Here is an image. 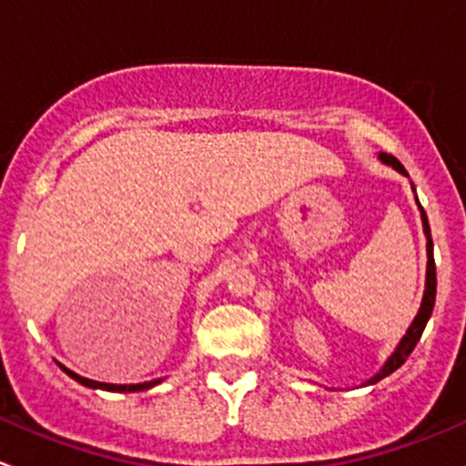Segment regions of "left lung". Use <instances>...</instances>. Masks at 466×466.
Wrapping results in <instances>:
<instances>
[{
    "label": "left lung",
    "mask_w": 466,
    "mask_h": 466,
    "mask_svg": "<svg viewBox=\"0 0 466 466\" xmlns=\"http://www.w3.org/2000/svg\"><path fill=\"white\" fill-rule=\"evenodd\" d=\"M379 159L383 163H388V166H392L395 170H400L401 175H406L404 166H401L400 161L395 159L392 155H379ZM421 208V206H420ZM421 222H424V233H426V251H429V267H426V291H424V299H421V307L420 311H417L415 320H412V325L409 328V332H406V337L401 339V343L397 345V350L392 352V357L388 359L386 366L381 368V370L377 372L375 377L370 379V383H377L379 379L388 377L390 372H395L397 368L401 366V363L406 361V357L412 352V348L417 345V340H420L421 332H424L426 323H429L431 319V311H433V305H435V287H438V278H435V260H433V239H431V228H429V219H426V213L424 208H421Z\"/></svg>",
    "instance_id": "obj_1"
}]
</instances>
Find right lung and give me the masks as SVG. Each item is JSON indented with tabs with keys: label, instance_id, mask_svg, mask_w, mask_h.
<instances>
[{
	"label": "right lung",
	"instance_id": "right-lung-1",
	"mask_svg": "<svg viewBox=\"0 0 466 466\" xmlns=\"http://www.w3.org/2000/svg\"><path fill=\"white\" fill-rule=\"evenodd\" d=\"M62 370L66 372L71 379H76L78 383H83V386L87 388H100V390H112V392H137V390H147V388L157 386V383L161 381V379H157V381H147V383H134V386H116V383H100V381H91V379H85L80 375H76V372L66 370L65 366H60Z\"/></svg>",
	"mask_w": 466,
	"mask_h": 466
}]
</instances>
